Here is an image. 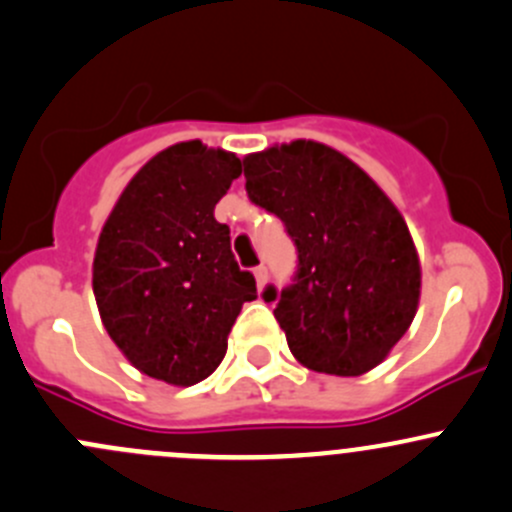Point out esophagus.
Masks as SVG:
<instances>
[{
    "mask_svg": "<svg viewBox=\"0 0 512 512\" xmlns=\"http://www.w3.org/2000/svg\"><path fill=\"white\" fill-rule=\"evenodd\" d=\"M254 276H256L258 288H263V286H266V281H268V268L261 263V266L254 268Z\"/></svg>",
    "mask_w": 512,
    "mask_h": 512,
    "instance_id": "obj_1",
    "label": "esophagus"
}]
</instances>
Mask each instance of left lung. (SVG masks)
I'll list each match as a JSON object with an SVG mask.
<instances>
[{"mask_svg":"<svg viewBox=\"0 0 512 512\" xmlns=\"http://www.w3.org/2000/svg\"><path fill=\"white\" fill-rule=\"evenodd\" d=\"M246 194L286 226L293 283L266 286L295 360L357 377L377 367L416 315L421 268L407 221L342 152L313 140L244 160Z\"/></svg>","mask_w":512,"mask_h":512,"instance_id":"1","label":"left lung"}]
</instances>
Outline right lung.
I'll use <instances>...</instances> for the list:
<instances>
[{"label": "right lung", "mask_w": 512, "mask_h": 512, "mask_svg": "<svg viewBox=\"0 0 512 512\" xmlns=\"http://www.w3.org/2000/svg\"><path fill=\"white\" fill-rule=\"evenodd\" d=\"M241 175L234 152L177 142L128 182L100 231L93 293L123 355L175 387L219 367L241 305L256 298L251 271L231 254L214 207Z\"/></svg>", "instance_id": "1"}]
</instances>
